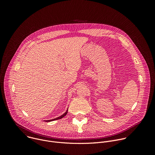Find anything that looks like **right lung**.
<instances>
[{
    "instance_id": "right-lung-1",
    "label": "right lung",
    "mask_w": 155,
    "mask_h": 155,
    "mask_svg": "<svg viewBox=\"0 0 155 155\" xmlns=\"http://www.w3.org/2000/svg\"><path fill=\"white\" fill-rule=\"evenodd\" d=\"M68 110H66V112H65L62 115H61V116H60V117H58V118H54V119H52V120H47V121H46V122H50V121H54V120H59V119L62 118L63 117H64L66 115H67V114H68Z\"/></svg>"
}]
</instances>
